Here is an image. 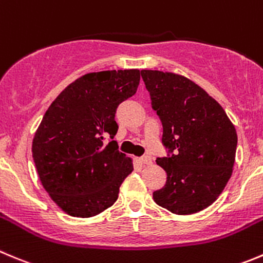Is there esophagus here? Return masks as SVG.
<instances>
[{
  "label": "esophagus",
  "mask_w": 263,
  "mask_h": 263,
  "mask_svg": "<svg viewBox=\"0 0 263 263\" xmlns=\"http://www.w3.org/2000/svg\"><path fill=\"white\" fill-rule=\"evenodd\" d=\"M140 162L145 165H150L153 163V160H152V157H149V155H145V157H142L141 159H140Z\"/></svg>",
  "instance_id": "esophagus-1"
}]
</instances>
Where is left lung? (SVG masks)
Returning <instances> with one entry per match:
<instances>
[{
    "label": "left lung",
    "instance_id": "obj_1",
    "mask_svg": "<svg viewBox=\"0 0 263 263\" xmlns=\"http://www.w3.org/2000/svg\"><path fill=\"white\" fill-rule=\"evenodd\" d=\"M153 110L163 126L167 157L157 164L167 173L154 202L175 215L210 207L230 180L238 135L222 106L183 76L141 70Z\"/></svg>",
    "mask_w": 263,
    "mask_h": 263
}]
</instances>
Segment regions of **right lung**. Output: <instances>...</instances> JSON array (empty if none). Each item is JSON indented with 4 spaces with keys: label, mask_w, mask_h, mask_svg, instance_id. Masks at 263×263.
Returning <instances> with one entry per match:
<instances>
[{
    "label": "right lung",
    "mask_w": 263,
    "mask_h": 263,
    "mask_svg": "<svg viewBox=\"0 0 263 263\" xmlns=\"http://www.w3.org/2000/svg\"><path fill=\"white\" fill-rule=\"evenodd\" d=\"M139 83V69L88 73L70 83L43 116L33 139V160L45 190L68 215L92 217L118 199L134 165L113 140L114 117Z\"/></svg>",
    "instance_id": "add662e5"
}]
</instances>
